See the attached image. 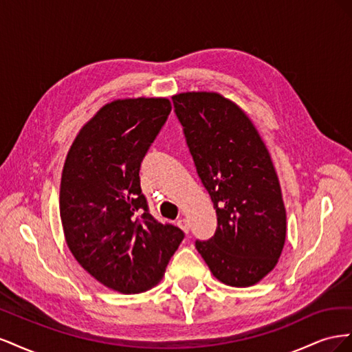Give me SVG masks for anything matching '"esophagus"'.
I'll use <instances>...</instances> for the list:
<instances>
[{"label": "esophagus", "instance_id": "obj_1", "mask_svg": "<svg viewBox=\"0 0 352 352\" xmlns=\"http://www.w3.org/2000/svg\"><path fill=\"white\" fill-rule=\"evenodd\" d=\"M177 226L182 229L185 233H189V223H188V220L185 217H180L177 220Z\"/></svg>", "mask_w": 352, "mask_h": 352}]
</instances>
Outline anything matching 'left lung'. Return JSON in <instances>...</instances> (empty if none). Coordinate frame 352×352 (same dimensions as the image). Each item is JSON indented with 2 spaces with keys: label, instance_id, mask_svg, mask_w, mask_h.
<instances>
[{
  "label": "left lung",
  "instance_id": "left-lung-1",
  "mask_svg": "<svg viewBox=\"0 0 352 352\" xmlns=\"http://www.w3.org/2000/svg\"><path fill=\"white\" fill-rule=\"evenodd\" d=\"M172 100L217 214L214 235L195 247L220 282L251 286L274 269L286 236L270 154L247 114L221 95L186 92Z\"/></svg>",
  "mask_w": 352,
  "mask_h": 352
}]
</instances>
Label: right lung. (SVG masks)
<instances>
[{
	"mask_svg": "<svg viewBox=\"0 0 352 352\" xmlns=\"http://www.w3.org/2000/svg\"><path fill=\"white\" fill-rule=\"evenodd\" d=\"M172 111L166 98L117 100L85 124L70 146L60 216L74 258L122 294L158 283L185 233L153 217L142 194V160Z\"/></svg>",
	"mask_w": 352,
	"mask_h": 352,
	"instance_id": "add662e5",
	"label": "right lung"
}]
</instances>
